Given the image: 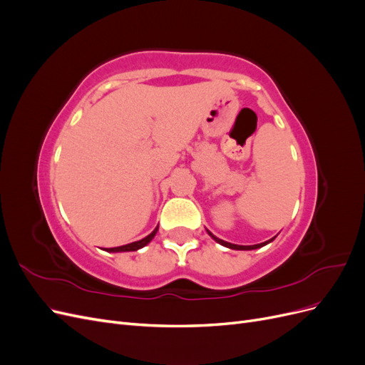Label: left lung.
<instances>
[{"mask_svg":"<svg viewBox=\"0 0 365 365\" xmlns=\"http://www.w3.org/2000/svg\"><path fill=\"white\" fill-rule=\"evenodd\" d=\"M207 233H208V236L212 237L213 240H216L217 244H220L222 247H227V248H230V250H242V251H248V250H257V248H262V247H264V245H268L269 242H272L275 237H272V239H269V240H267V242H262V244H257V245H236V244H230V242H225V240H222V239H219V237H216L213 233H210V231L207 230Z\"/></svg>","mask_w":365,"mask_h":365,"instance_id":"8db88e82","label":"left lung"}]
</instances>
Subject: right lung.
Segmentation results:
<instances>
[{"instance_id":"add662e5","label":"right lung","mask_w":365,"mask_h":365,"mask_svg":"<svg viewBox=\"0 0 365 365\" xmlns=\"http://www.w3.org/2000/svg\"><path fill=\"white\" fill-rule=\"evenodd\" d=\"M157 231H158V227L152 231L150 235H148L145 239H141V240H137V242H132V244H128V245H121V247H114V248H106L105 251H108V252H126V251H137V250H140V248H143V247H146L149 242L155 237V235H157Z\"/></svg>"}]
</instances>
